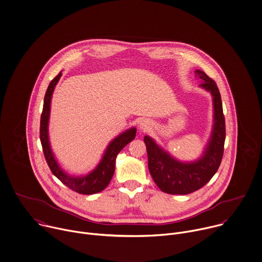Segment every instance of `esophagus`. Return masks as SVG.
Wrapping results in <instances>:
<instances>
[{"label": "esophagus", "mask_w": 262, "mask_h": 262, "mask_svg": "<svg viewBox=\"0 0 262 262\" xmlns=\"http://www.w3.org/2000/svg\"><path fill=\"white\" fill-rule=\"evenodd\" d=\"M151 126H152V124H151V122L148 121V120H142V121L139 123V128H140V130H142L143 132L148 131Z\"/></svg>", "instance_id": "1"}]
</instances>
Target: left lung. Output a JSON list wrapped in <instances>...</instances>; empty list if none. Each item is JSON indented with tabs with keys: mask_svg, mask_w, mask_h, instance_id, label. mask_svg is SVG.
<instances>
[{
	"mask_svg": "<svg viewBox=\"0 0 262 262\" xmlns=\"http://www.w3.org/2000/svg\"><path fill=\"white\" fill-rule=\"evenodd\" d=\"M200 87L211 93L214 123L203 156L193 162H180L159 146L149 136H144L149 173L159 188L170 194H188L203 187L217 172L224 149L225 121L221 96L216 83L203 71L196 70Z\"/></svg>",
	"mask_w": 262,
	"mask_h": 262,
	"instance_id": "obj_1",
	"label": "left lung"
}]
</instances>
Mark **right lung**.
<instances>
[{"label":"right lung","mask_w":262,"mask_h":262,"mask_svg":"<svg viewBox=\"0 0 262 262\" xmlns=\"http://www.w3.org/2000/svg\"><path fill=\"white\" fill-rule=\"evenodd\" d=\"M61 75L62 74L59 73L50 82L44 98V106H43V112L41 116V125H40V139H41L44 156L52 173L72 190H75L76 192L82 193V194L97 193L103 190L111 182L115 172L116 158L118 154L129 142H131L135 138L136 129L135 127H133L123 132L118 137H116L113 141H111L101 161L99 162L97 167L93 171H91L89 174L84 176H72L66 173L58 165L52 152L50 142H49V135H48L51 98H52L54 88L58 83Z\"/></svg>","instance_id":"obj_1"}]
</instances>
